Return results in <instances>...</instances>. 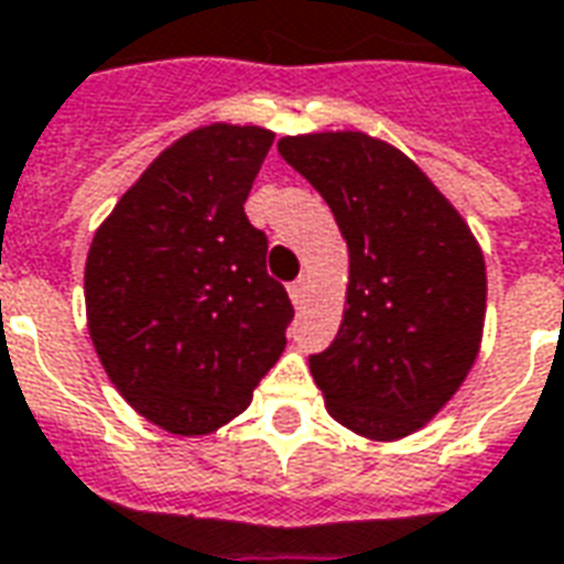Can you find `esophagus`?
Segmentation results:
<instances>
[{
  "instance_id": "34e87169",
  "label": "esophagus",
  "mask_w": 564,
  "mask_h": 564,
  "mask_svg": "<svg viewBox=\"0 0 564 564\" xmlns=\"http://www.w3.org/2000/svg\"><path fill=\"white\" fill-rule=\"evenodd\" d=\"M290 299H293L295 308L305 305V299H308V278H299V281L290 283Z\"/></svg>"
}]
</instances>
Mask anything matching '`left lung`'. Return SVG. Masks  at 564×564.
Instances as JSON below:
<instances>
[{"label": "left lung", "instance_id": "obj_1", "mask_svg": "<svg viewBox=\"0 0 564 564\" xmlns=\"http://www.w3.org/2000/svg\"><path fill=\"white\" fill-rule=\"evenodd\" d=\"M283 161L321 192L348 243L336 341L311 354L329 415L369 440L409 436L467 378L486 321L474 231L400 149L360 131L283 137Z\"/></svg>", "mask_w": 564, "mask_h": 564}]
</instances>
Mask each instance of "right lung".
Wrapping results in <instances>:
<instances>
[{
	"instance_id": "add662e5",
	"label": "right lung",
	"mask_w": 564,
	"mask_h": 564,
	"mask_svg": "<svg viewBox=\"0 0 564 564\" xmlns=\"http://www.w3.org/2000/svg\"><path fill=\"white\" fill-rule=\"evenodd\" d=\"M274 133L207 124L143 171L85 262L88 333L106 376L176 436L214 433L253 400L286 348L293 305L269 278L243 200Z\"/></svg>"
}]
</instances>
